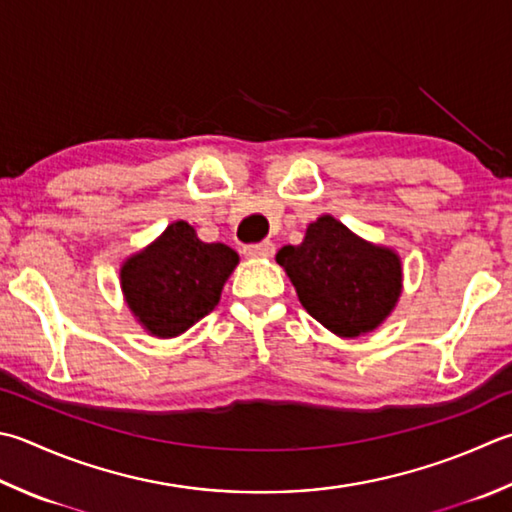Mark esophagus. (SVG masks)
I'll return each instance as SVG.
<instances>
[{
	"instance_id": "1",
	"label": "esophagus",
	"mask_w": 512,
	"mask_h": 512,
	"mask_svg": "<svg viewBox=\"0 0 512 512\" xmlns=\"http://www.w3.org/2000/svg\"><path fill=\"white\" fill-rule=\"evenodd\" d=\"M243 254L249 256V258H272L274 256V243H269V240H263V243L247 245L243 249Z\"/></svg>"
}]
</instances>
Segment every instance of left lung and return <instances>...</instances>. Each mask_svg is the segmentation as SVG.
<instances>
[{"mask_svg":"<svg viewBox=\"0 0 512 512\" xmlns=\"http://www.w3.org/2000/svg\"><path fill=\"white\" fill-rule=\"evenodd\" d=\"M276 263L307 314L343 339L376 330L401 296L399 254L368 243L327 214L310 223L301 245H285Z\"/></svg>","mask_w":512,"mask_h":512,"instance_id":"1","label":"left lung"}]
</instances>
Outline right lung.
<instances>
[{
    "label": "right lung",
    "mask_w": 512,
    "mask_h": 512,
    "mask_svg": "<svg viewBox=\"0 0 512 512\" xmlns=\"http://www.w3.org/2000/svg\"><path fill=\"white\" fill-rule=\"evenodd\" d=\"M236 265L234 249L202 243L194 227L176 220L149 247L124 260L120 283L144 330L171 339L214 310Z\"/></svg>",
    "instance_id": "add662e5"
}]
</instances>
